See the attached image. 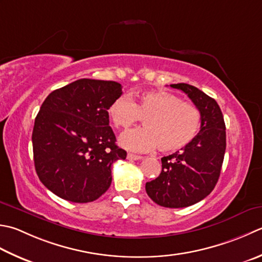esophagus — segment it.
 <instances>
[{
	"label": "esophagus",
	"mask_w": 262,
	"mask_h": 262,
	"mask_svg": "<svg viewBox=\"0 0 262 262\" xmlns=\"http://www.w3.org/2000/svg\"><path fill=\"white\" fill-rule=\"evenodd\" d=\"M143 157H141V156H136V155H133V153H128L127 155V159L128 160H130V161H135V160H141Z\"/></svg>",
	"instance_id": "obj_1"
}]
</instances>
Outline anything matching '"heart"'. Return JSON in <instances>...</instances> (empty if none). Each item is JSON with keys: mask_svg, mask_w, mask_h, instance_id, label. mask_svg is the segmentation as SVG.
I'll return each mask as SVG.
<instances>
[{"mask_svg": "<svg viewBox=\"0 0 262 262\" xmlns=\"http://www.w3.org/2000/svg\"><path fill=\"white\" fill-rule=\"evenodd\" d=\"M115 127L128 129L144 119V128L125 133L120 144L127 150L146 152L159 147L162 152H175L189 144L201 126V114L195 105L181 97L156 91L145 92L136 99L122 95L107 107Z\"/></svg>", "mask_w": 262, "mask_h": 262, "instance_id": "b5f03b06", "label": "heart"}]
</instances>
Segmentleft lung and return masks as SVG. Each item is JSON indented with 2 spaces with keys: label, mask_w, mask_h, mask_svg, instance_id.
Returning a JSON list of instances; mask_svg holds the SVG:
<instances>
[{
  "label": "left lung",
  "mask_w": 262,
  "mask_h": 262,
  "mask_svg": "<svg viewBox=\"0 0 262 262\" xmlns=\"http://www.w3.org/2000/svg\"><path fill=\"white\" fill-rule=\"evenodd\" d=\"M170 87L184 92L201 114V127L194 140L161 159L162 170L147 182V195L161 207L185 208L208 196L216 186L226 150V126L212 97L185 83Z\"/></svg>",
  "instance_id": "obj_1"
}]
</instances>
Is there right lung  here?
<instances>
[{"label":"right lung","mask_w":262,"mask_h":262,"mask_svg":"<svg viewBox=\"0 0 262 262\" xmlns=\"http://www.w3.org/2000/svg\"><path fill=\"white\" fill-rule=\"evenodd\" d=\"M112 80L83 78L50 93L35 118L34 163L39 181L59 198L95 201L111 185V166L127 152L116 144L107 107L121 96Z\"/></svg>","instance_id":"add662e5"}]
</instances>
